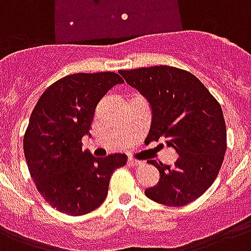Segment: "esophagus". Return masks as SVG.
I'll use <instances>...</instances> for the list:
<instances>
[{
    "instance_id": "34e87169",
    "label": "esophagus",
    "mask_w": 251,
    "mask_h": 251,
    "mask_svg": "<svg viewBox=\"0 0 251 251\" xmlns=\"http://www.w3.org/2000/svg\"><path fill=\"white\" fill-rule=\"evenodd\" d=\"M127 163H129V165H131V167H139V165L143 164V161L137 160V159H131V157L127 160Z\"/></svg>"
}]
</instances>
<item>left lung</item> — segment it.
<instances>
[{
    "instance_id": "1",
    "label": "left lung",
    "mask_w": 251,
    "mask_h": 251,
    "mask_svg": "<svg viewBox=\"0 0 251 251\" xmlns=\"http://www.w3.org/2000/svg\"><path fill=\"white\" fill-rule=\"evenodd\" d=\"M120 74L150 102V139H165L178 153L173 165L150 160L160 179L145 194L165 206L193 202L212 185L224 160L226 127L222 106L197 76L182 69L160 65Z\"/></svg>"
}]
</instances>
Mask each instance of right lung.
I'll return each mask as SVG.
<instances>
[{
    "instance_id": "1",
    "label": "right lung",
    "mask_w": 251,
    "mask_h": 251,
    "mask_svg": "<svg viewBox=\"0 0 251 251\" xmlns=\"http://www.w3.org/2000/svg\"><path fill=\"white\" fill-rule=\"evenodd\" d=\"M121 76L112 72L76 73L49 86L33 108L23 138L29 175L43 198L72 216L96 210L108 194L113 172L125 153L95 157L82 150L95 109Z\"/></svg>"
}]
</instances>
